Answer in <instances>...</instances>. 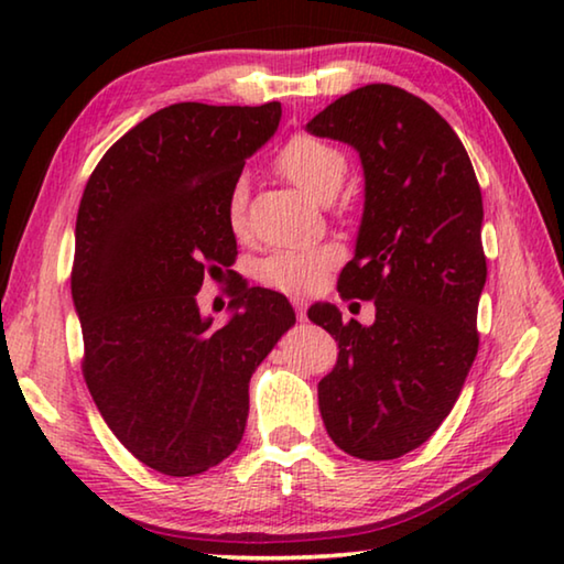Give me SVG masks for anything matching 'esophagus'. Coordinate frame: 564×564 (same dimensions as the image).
Wrapping results in <instances>:
<instances>
[{
	"label": "esophagus",
	"instance_id": "esophagus-1",
	"mask_svg": "<svg viewBox=\"0 0 564 564\" xmlns=\"http://www.w3.org/2000/svg\"><path fill=\"white\" fill-rule=\"evenodd\" d=\"M291 303H293L295 313H299V321H303V318H305V301H303V299H299V295H293Z\"/></svg>",
	"mask_w": 564,
	"mask_h": 564
}]
</instances>
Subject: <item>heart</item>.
Here are the masks:
<instances>
[{"label":"heart","instance_id":"1","mask_svg":"<svg viewBox=\"0 0 564 564\" xmlns=\"http://www.w3.org/2000/svg\"><path fill=\"white\" fill-rule=\"evenodd\" d=\"M275 164H279V171L291 184L299 186L311 198H316V202H330L340 191L348 174L346 154L338 147H333L323 139L308 137V133L293 137L281 149ZM246 202L248 186L243 178H238L226 202L228 226L236 234H241L246 226ZM338 248L333 246L279 248V251L269 253L259 263V279L275 291L305 293L323 279V273L338 263Z\"/></svg>","mask_w":564,"mask_h":564}]
</instances>
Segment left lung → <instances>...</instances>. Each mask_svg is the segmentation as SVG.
Returning <instances> with one entry per match:
<instances>
[{
	"label": "left lung",
	"instance_id": "8db88e82",
	"mask_svg": "<svg viewBox=\"0 0 564 564\" xmlns=\"http://www.w3.org/2000/svg\"><path fill=\"white\" fill-rule=\"evenodd\" d=\"M305 129L358 151L366 202L338 291L376 303L373 326L343 321L330 303L308 308L338 340L321 415L340 451L395 460L441 427L477 356L480 186L451 123L390 84L346 94Z\"/></svg>",
	"mask_w": 564,
	"mask_h": 564
}]
</instances>
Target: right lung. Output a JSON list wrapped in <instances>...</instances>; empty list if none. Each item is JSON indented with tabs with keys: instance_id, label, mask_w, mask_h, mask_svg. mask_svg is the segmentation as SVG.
<instances>
[{
	"instance_id": "right-lung-1",
	"label": "right lung",
	"mask_w": 564,
	"mask_h": 564,
	"mask_svg": "<svg viewBox=\"0 0 564 564\" xmlns=\"http://www.w3.org/2000/svg\"><path fill=\"white\" fill-rule=\"evenodd\" d=\"M281 121V104H171L94 169L74 231L72 299L84 380L127 451L171 477L206 473L241 443L248 380L295 323L285 295L234 291L214 328L204 275L231 265V186Z\"/></svg>"
}]
</instances>
